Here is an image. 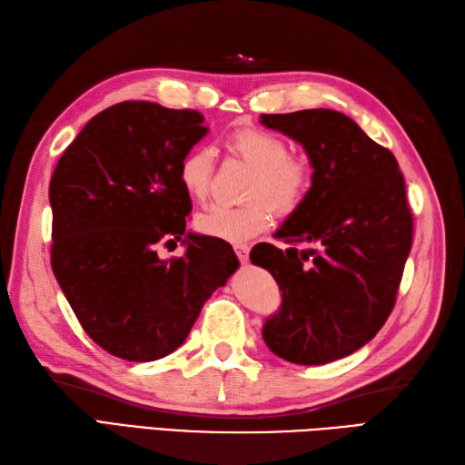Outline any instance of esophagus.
Returning a JSON list of instances; mask_svg holds the SVG:
<instances>
[{"instance_id":"1","label":"esophagus","mask_w":465,"mask_h":465,"mask_svg":"<svg viewBox=\"0 0 465 465\" xmlns=\"http://www.w3.org/2000/svg\"><path fill=\"white\" fill-rule=\"evenodd\" d=\"M233 252H235V255H238V260L242 263L248 262V258H250V248H248V245H243V243L233 245Z\"/></svg>"}]
</instances>
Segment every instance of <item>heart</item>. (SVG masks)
I'll list each match as a JSON object with an SVG mask.
<instances>
[{
	"mask_svg": "<svg viewBox=\"0 0 465 465\" xmlns=\"http://www.w3.org/2000/svg\"><path fill=\"white\" fill-rule=\"evenodd\" d=\"M227 147L248 162L255 172L240 205L215 203L197 215V230L230 243H243L260 235L272 222V207L282 215L293 213L310 195L313 167L308 157L292 155L288 142L278 134L245 127L230 135ZM213 157L210 145H197L183 155L180 183L187 195L203 202L212 192Z\"/></svg>",
	"mask_w": 465,
	"mask_h": 465,
	"instance_id": "heart-1",
	"label": "heart"
}]
</instances>
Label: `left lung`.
<instances>
[{"label":"left lung","mask_w":465,"mask_h":465,"mask_svg":"<svg viewBox=\"0 0 465 465\" xmlns=\"http://www.w3.org/2000/svg\"><path fill=\"white\" fill-rule=\"evenodd\" d=\"M260 122L302 143L313 167L310 195L275 232L310 248L265 243L250 253L282 292L263 341L292 363L341 360L381 330L396 303L413 233L406 182L393 153L340 112L263 114Z\"/></svg>","instance_id":"left-lung-1"}]
</instances>
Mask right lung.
<instances>
[{
	"mask_svg": "<svg viewBox=\"0 0 465 465\" xmlns=\"http://www.w3.org/2000/svg\"><path fill=\"white\" fill-rule=\"evenodd\" d=\"M203 115L122 102L94 115L49 182L52 268L90 338L115 358L153 361L185 341L207 298L240 262L220 240L185 232L183 155ZM182 241V259L156 243Z\"/></svg>",
	"mask_w": 465,
	"mask_h": 465,
	"instance_id": "obj_1",
	"label": "right lung"
}]
</instances>
